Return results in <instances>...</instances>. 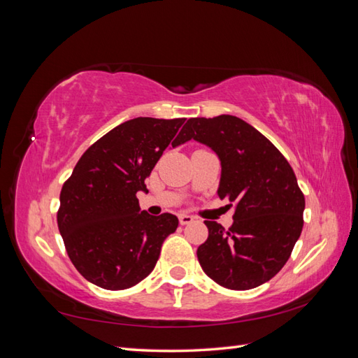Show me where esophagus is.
Listing matches in <instances>:
<instances>
[{"label":"esophagus","mask_w":358,"mask_h":358,"mask_svg":"<svg viewBox=\"0 0 358 358\" xmlns=\"http://www.w3.org/2000/svg\"><path fill=\"white\" fill-rule=\"evenodd\" d=\"M194 217H190V215H186V213H182V215H180L178 217V221H180V224L181 226H187V224H190V222H194Z\"/></svg>","instance_id":"1"}]
</instances>
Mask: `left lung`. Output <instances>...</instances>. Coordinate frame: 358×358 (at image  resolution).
<instances>
[{
	"label": "left lung",
	"instance_id": "8db88e82",
	"mask_svg": "<svg viewBox=\"0 0 358 358\" xmlns=\"http://www.w3.org/2000/svg\"><path fill=\"white\" fill-rule=\"evenodd\" d=\"M180 136L218 154V195L235 204L227 230L204 221L209 236L196 250L199 265L224 288L262 285L287 264L303 227L305 196L293 168L267 137L235 115L189 119Z\"/></svg>",
	"mask_w": 358,
	"mask_h": 358
}]
</instances>
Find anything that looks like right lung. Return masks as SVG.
I'll list each match as a JSON object with an SVG mask.
<instances>
[{"label":"right lung","instance_id":"obj_1","mask_svg":"<svg viewBox=\"0 0 358 358\" xmlns=\"http://www.w3.org/2000/svg\"><path fill=\"white\" fill-rule=\"evenodd\" d=\"M186 119L137 117L91 145L61 190L57 227L66 255L91 284L127 289L159 261L163 241L178 227L172 213L140 212L137 192Z\"/></svg>","mask_w":358,"mask_h":358}]
</instances>
